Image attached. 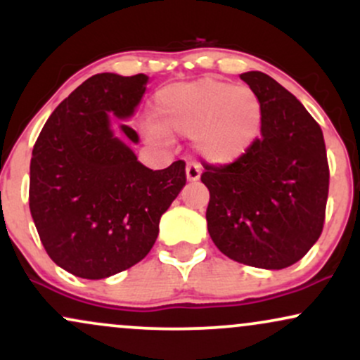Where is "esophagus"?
<instances>
[{
    "label": "esophagus",
    "instance_id": "obj_1",
    "mask_svg": "<svg viewBox=\"0 0 360 360\" xmlns=\"http://www.w3.org/2000/svg\"><path fill=\"white\" fill-rule=\"evenodd\" d=\"M200 176H201V169L198 164L189 162L188 166H186V179H188L189 183H196V181L200 179Z\"/></svg>",
    "mask_w": 360,
    "mask_h": 360
}]
</instances>
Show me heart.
<instances>
[{
    "instance_id": "heart-1",
    "label": "heart",
    "mask_w": 360,
    "mask_h": 360,
    "mask_svg": "<svg viewBox=\"0 0 360 360\" xmlns=\"http://www.w3.org/2000/svg\"><path fill=\"white\" fill-rule=\"evenodd\" d=\"M154 122L146 130L150 142H162L166 134L193 137L194 152L201 160L230 166L257 142L262 103L249 86L201 77L157 91Z\"/></svg>"
}]
</instances>
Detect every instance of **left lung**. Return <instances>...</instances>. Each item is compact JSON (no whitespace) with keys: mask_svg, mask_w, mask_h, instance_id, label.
I'll return each instance as SVG.
<instances>
[{"mask_svg":"<svg viewBox=\"0 0 360 360\" xmlns=\"http://www.w3.org/2000/svg\"><path fill=\"white\" fill-rule=\"evenodd\" d=\"M262 103L260 137L238 162L205 166L208 232L226 257L260 269L292 266L318 240L328 198L323 131L286 88L240 74Z\"/></svg>","mask_w":360,"mask_h":360,"instance_id":"obj_1","label":"left lung"}]
</instances>
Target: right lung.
Instances as JSON below:
<instances>
[{
	"instance_id": "obj_1",
	"label": "right lung",
	"mask_w": 360,
	"mask_h": 360,
	"mask_svg": "<svg viewBox=\"0 0 360 360\" xmlns=\"http://www.w3.org/2000/svg\"><path fill=\"white\" fill-rule=\"evenodd\" d=\"M148 76L94 74L53 110L30 162V213L49 257L82 279L128 269L150 252L160 217L186 184L183 160L160 171L139 162L134 117Z\"/></svg>"
}]
</instances>
